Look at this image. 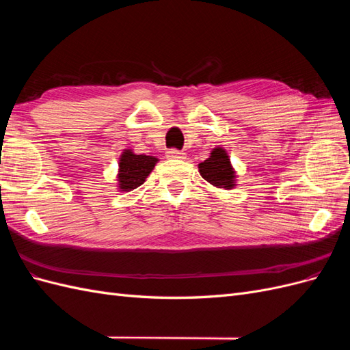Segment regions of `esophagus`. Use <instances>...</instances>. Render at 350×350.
Returning <instances> with one entry per match:
<instances>
[{"instance_id": "1", "label": "esophagus", "mask_w": 350, "mask_h": 350, "mask_svg": "<svg viewBox=\"0 0 350 350\" xmlns=\"http://www.w3.org/2000/svg\"><path fill=\"white\" fill-rule=\"evenodd\" d=\"M166 157H169V159H184V157H185V153L179 152V150H176V149H171V150L166 152Z\"/></svg>"}]
</instances>
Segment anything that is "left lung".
Returning a JSON list of instances; mask_svg holds the SVG:
<instances>
[{
	"instance_id": "left-lung-1",
	"label": "left lung",
	"mask_w": 350,
	"mask_h": 350,
	"mask_svg": "<svg viewBox=\"0 0 350 350\" xmlns=\"http://www.w3.org/2000/svg\"><path fill=\"white\" fill-rule=\"evenodd\" d=\"M198 171L207 183L217 188L230 189L235 187V171L226 150L221 147L211 150L210 157L198 165Z\"/></svg>"
}]
</instances>
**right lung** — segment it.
Instances as JSON below:
<instances>
[{"label": "right lung", "mask_w": 350, "mask_h": 350, "mask_svg": "<svg viewBox=\"0 0 350 350\" xmlns=\"http://www.w3.org/2000/svg\"><path fill=\"white\" fill-rule=\"evenodd\" d=\"M157 162L154 156L135 154L131 150H124L120 157L118 185L121 191H133L140 187L153 171Z\"/></svg>", "instance_id": "right-lung-1"}]
</instances>
